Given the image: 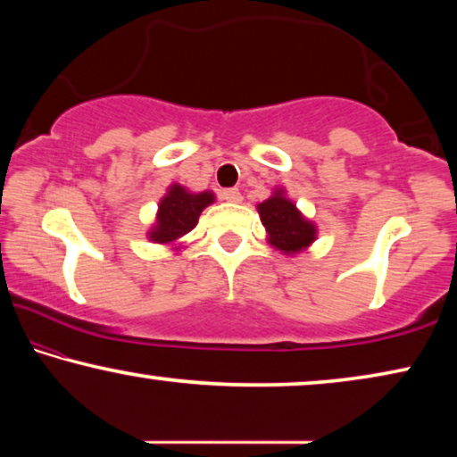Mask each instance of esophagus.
Instances as JSON below:
<instances>
[{
    "instance_id": "1",
    "label": "esophagus",
    "mask_w": 457,
    "mask_h": 457,
    "mask_svg": "<svg viewBox=\"0 0 457 457\" xmlns=\"http://www.w3.org/2000/svg\"><path fill=\"white\" fill-rule=\"evenodd\" d=\"M220 195H222L224 202H230V204H241L243 202L241 191L235 189V187H233V189H222Z\"/></svg>"
}]
</instances>
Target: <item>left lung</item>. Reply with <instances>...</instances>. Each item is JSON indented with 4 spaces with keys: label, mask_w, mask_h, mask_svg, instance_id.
I'll return each mask as SVG.
<instances>
[{
    "label": "left lung",
    "mask_w": 457,
    "mask_h": 457,
    "mask_svg": "<svg viewBox=\"0 0 457 457\" xmlns=\"http://www.w3.org/2000/svg\"><path fill=\"white\" fill-rule=\"evenodd\" d=\"M262 224H264L270 243L280 252L295 253L308 247L316 239V227L299 214V210L289 199L283 195V191L274 193L270 199L258 205Z\"/></svg>",
    "instance_id": "8db88e82"
}]
</instances>
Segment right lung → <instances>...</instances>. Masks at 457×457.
<instances>
[{"instance_id":"add662e5","label":"right lung","mask_w":457,"mask_h":457,"mask_svg":"<svg viewBox=\"0 0 457 457\" xmlns=\"http://www.w3.org/2000/svg\"><path fill=\"white\" fill-rule=\"evenodd\" d=\"M212 202H214V195L208 191L193 195L180 185H172L168 195L160 202L158 222L149 233V239L155 243H170L180 239V237L195 228L199 214Z\"/></svg>"}]
</instances>
